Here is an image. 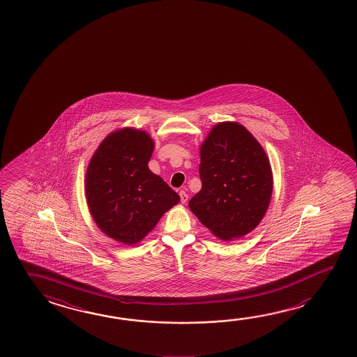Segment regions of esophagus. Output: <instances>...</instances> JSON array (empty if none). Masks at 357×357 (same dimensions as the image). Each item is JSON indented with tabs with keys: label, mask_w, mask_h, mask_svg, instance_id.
Instances as JSON below:
<instances>
[{
	"label": "esophagus",
	"mask_w": 357,
	"mask_h": 357,
	"mask_svg": "<svg viewBox=\"0 0 357 357\" xmlns=\"http://www.w3.org/2000/svg\"><path fill=\"white\" fill-rule=\"evenodd\" d=\"M179 195H181V202L183 204H185L188 202V194L184 192V190H181L179 192Z\"/></svg>",
	"instance_id": "34e87169"
}]
</instances>
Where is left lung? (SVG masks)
Masks as SVG:
<instances>
[{
	"label": "left lung",
	"instance_id": "1",
	"mask_svg": "<svg viewBox=\"0 0 357 357\" xmlns=\"http://www.w3.org/2000/svg\"><path fill=\"white\" fill-rule=\"evenodd\" d=\"M202 189L189 209L222 241L243 237L261 223L273 192L268 157L237 121L213 126L199 148Z\"/></svg>",
	"mask_w": 357,
	"mask_h": 357
}]
</instances>
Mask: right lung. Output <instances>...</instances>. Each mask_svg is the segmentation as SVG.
<instances>
[{
	"label": "right lung",
	"instance_id": "right-lung-1",
	"mask_svg": "<svg viewBox=\"0 0 357 357\" xmlns=\"http://www.w3.org/2000/svg\"><path fill=\"white\" fill-rule=\"evenodd\" d=\"M154 145L149 132L126 126L107 134L89 162V212L99 229L119 243L142 242L181 200L148 167Z\"/></svg>",
	"mask_w": 357,
	"mask_h": 357
}]
</instances>
